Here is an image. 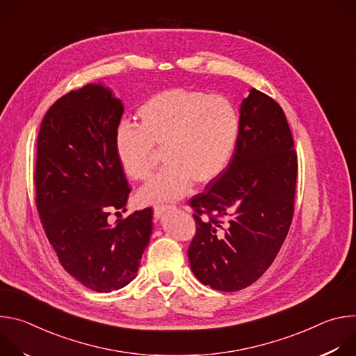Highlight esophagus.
I'll use <instances>...</instances> for the list:
<instances>
[{
  "label": "esophagus",
  "mask_w": 356,
  "mask_h": 356,
  "mask_svg": "<svg viewBox=\"0 0 356 356\" xmlns=\"http://www.w3.org/2000/svg\"><path fill=\"white\" fill-rule=\"evenodd\" d=\"M172 209H175V206H169V204H156V206L154 207V214H155L156 218H159L163 213H166V211H169V210H172Z\"/></svg>",
  "instance_id": "obj_1"
}]
</instances>
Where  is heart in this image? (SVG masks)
<instances>
[{
	"label": "heart",
	"instance_id": "heart-1",
	"mask_svg": "<svg viewBox=\"0 0 356 356\" xmlns=\"http://www.w3.org/2000/svg\"><path fill=\"white\" fill-rule=\"evenodd\" d=\"M139 128L121 124L115 152L125 175L147 181L163 150L168 168L138 194L142 204L186 195L194 186L214 181L229 165L241 134L239 113L221 94L172 88L145 99Z\"/></svg>",
	"mask_w": 356,
	"mask_h": 356
}]
</instances>
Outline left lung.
<instances>
[{
	"label": "left lung",
	"mask_w": 356,
	"mask_h": 356,
	"mask_svg": "<svg viewBox=\"0 0 356 356\" xmlns=\"http://www.w3.org/2000/svg\"><path fill=\"white\" fill-rule=\"evenodd\" d=\"M297 169L282 107L252 88L242 101L241 134L229 165L188 200L195 234L187 255L202 284L236 291L266 272L291 225Z\"/></svg>",
	"instance_id": "obj_1"
}]
</instances>
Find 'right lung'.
Wrapping results in <instances>:
<instances>
[{
  "label": "right lung",
  "mask_w": 356,
  "mask_h": 356,
  "mask_svg": "<svg viewBox=\"0 0 356 356\" xmlns=\"http://www.w3.org/2000/svg\"><path fill=\"white\" fill-rule=\"evenodd\" d=\"M124 113L103 86L60 97L44 114L36 145L35 202L43 231L65 270L83 286L110 293L136 277L152 234L150 207L114 225L131 187L115 152Z\"/></svg>",
  "instance_id": "1"
}]
</instances>
